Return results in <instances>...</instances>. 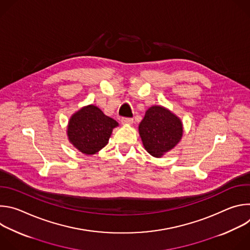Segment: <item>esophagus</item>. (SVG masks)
Wrapping results in <instances>:
<instances>
[{"label":"esophagus","instance_id":"esophagus-1","mask_svg":"<svg viewBox=\"0 0 250 250\" xmlns=\"http://www.w3.org/2000/svg\"><path fill=\"white\" fill-rule=\"evenodd\" d=\"M121 121L124 125H131L133 123V120L131 118H122Z\"/></svg>","mask_w":250,"mask_h":250}]
</instances>
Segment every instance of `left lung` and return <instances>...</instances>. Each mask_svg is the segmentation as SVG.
I'll use <instances>...</instances> for the list:
<instances>
[{
  "label": "left lung",
  "instance_id": "obj_1",
  "mask_svg": "<svg viewBox=\"0 0 250 250\" xmlns=\"http://www.w3.org/2000/svg\"><path fill=\"white\" fill-rule=\"evenodd\" d=\"M138 129L145 148L154 157H161L171 150L183 134L181 121L160 105L146 111Z\"/></svg>",
  "mask_w": 250,
  "mask_h": 250
}]
</instances>
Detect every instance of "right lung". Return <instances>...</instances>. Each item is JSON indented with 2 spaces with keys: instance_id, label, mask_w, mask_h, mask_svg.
Segmentation results:
<instances>
[{
  "instance_id": "obj_1",
  "label": "right lung",
  "mask_w": 250,
  "mask_h": 250,
  "mask_svg": "<svg viewBox=\"0 0 250 250\" xmlns=\"http://www.w3.org/2000/svg\"><path fill=\"white\" fill-rule=\"evenodd\" d=\"M116 126L118 123L115 120L90 104L71 117L67 134L78 150L91 155L106 146Z\"/></svg>"
}]
</instances>
